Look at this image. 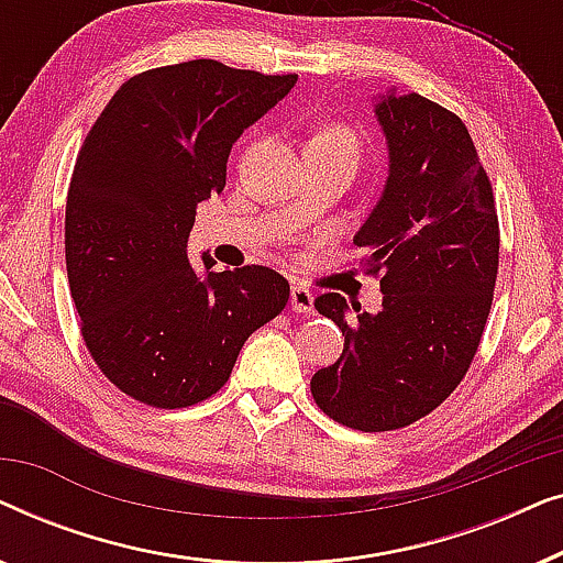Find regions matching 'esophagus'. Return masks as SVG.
<instances>
[{"mask_svg":"<svg viewBox=\"0 0 563 563\" xmlns=\"http://www.w3.org/2000/svg\"><path fill=\"white\" fill-rule=\"evenodd\" d=\"M312 299H314L312 291L302 287V284H295V287H291L289 302H291V310H295V312H302V314L312 312Z\"/></svg>","mask_w":563,"mask_h":563,"instance_id":"34e87169","label":"esophagus"}]
</instances>
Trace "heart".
<instances>
[{"label":"heart","instance_id":"1","mask_svg":"<svg viewBox=\"0 0 563 563\" xmlns=\"http://www.w3.org/2000/svg\"><path fill=\"white\" fill-rule=\"evenodd\" d=\"M310 145H328V148H343V151H351L353 156H356L358 141H356V135H353L349 128L328 125V128H322L320 133L312 137Z\"/></svg>","mask_w":563,"mask_h":563}]
</instances>
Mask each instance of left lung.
<instances>
[{
    "mask_svg": "<svg viewBox=\"0 0 563 563\" xmlns=\"http://www.w3.org/2000/svg\"><path fill=\"white\" fill-rule=\"evenodd\" d=\"M389 176L353 238L379 274L382 310L349 320L338 291L314 299L345 335L312 376L318 407L345 428L382 433L433 412L472 366L492 310L499 222L489 176L459 114L395 89L374 104Z\"/></svg>",
    "mask_w": 563,
    "mask_h": 563,
    "instance_id": "obj_1",
    "label": "left lung"
}]
</instances>
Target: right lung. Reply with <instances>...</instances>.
Masks as SVG:
<instances>
[{"label":"right lung","instance_id":"obj_1","mask_svg":"<svg viewBox=\"0 0 563 563\" xmlns=\"http://www.w3.org/2000/svg\"><path fill=\"white\" fill-rule=\"evenodd\" d=\"M297 74L220 60L128 79L76 156L66 199V272L84 343L120 391L189 407L230 379L253 330L284 310L289 282L268 266L195 272L197 205L225 187L245 128L289 95Z\"/></svg>","mask_w":563,"mask_h":563}]
</instances>
